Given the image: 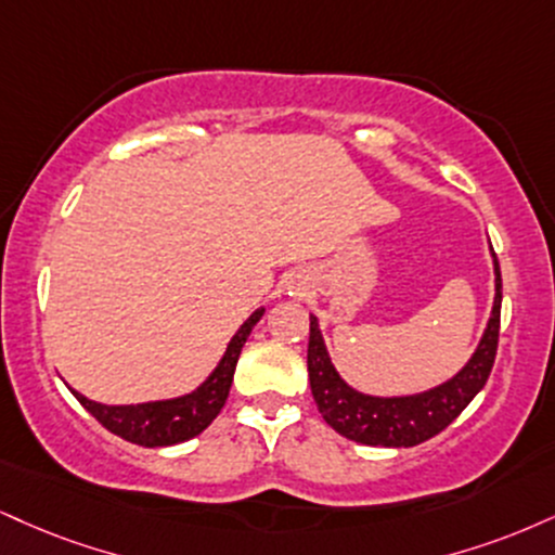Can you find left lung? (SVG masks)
<instances>
[{"label":"left lung","instance_id":"1","mask_svg":"<svg viewBox=\"0 0 555 555\" xmlns=\"http://www.w3.org/2000/svg\"><path fill=\"white\" fill-rule=\"evenodd\" d=\"M493 269H496V297H493L489 328L480 338L476 353L455 377L422 396L372 398L346 385L333 370L323 336L318 331V320L310 315L307 372H310L312 398L325 424L359 444L413 447L455 422L486 385L493 359H496L499 320H502V271H499L496 253H493Z\"/></svg>","mask_w":555,"mask_h":555}]
</instances>
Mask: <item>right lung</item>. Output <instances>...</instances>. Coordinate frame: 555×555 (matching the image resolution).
<instances>
[{
	"label": "right lung",
	"instance_id": "obj_1",
	"mask_svg": "<svg viewBox=\"0 0 555 555\" xmlns=\"http://www.w3.org/2000/svg\"><path fill=\"white\" fill-rule=\"evenodd\" d=\"M260 315H263V310H256L243 325H240V331L232 336L230 346H227L222 362H219L217 370L211 372V377L206 379L196 392H191V396L139 405H103L79 396L75 390L72 392H75L79 403H82L105 429L116 434V437L126 439V442L142 447H168L185 442V439H193L196 434H202L206 426L219 416V411H222L224 400L230 396L237 357Z\"/></svg>",
	"mask_w": 555,
	"mask_h": 555
}]
</instances>
